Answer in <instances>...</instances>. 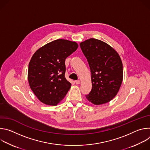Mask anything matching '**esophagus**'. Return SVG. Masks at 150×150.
<instances>
[{
    "instance_id": "34e87169",
    "label": "esophagus",
    "mask_w": 150,
    "mask_h": 150,
    "mask_svg": "<svg viewBox=\"0 0 150 150\" xmlns=\"http://www.w3.org/2000/svg\"><path fill=\"white\" fill-rule=\"evenodd\" d=\"M75 83H76V85L79 84V83H80V81H79V80H76V81H75Z\"/></svg>"
}]
</instances>
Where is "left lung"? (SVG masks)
Returning <instances> with one entry per match:
<instances>
[{
    "instance_id": "8db88e82",
    "label": "left lung",
    "mask_w": 150,
    "mask_h": 150,
    "mask_svg": "<svg viewBox=\"0 0 150 150\" xmlns=\"http://www.w3.org/2000/svg\"><path fill=\"white\" fill-rule=\"evenodd\" d=\"M91 73L92 89L87 100L95 105L107 103L117 94L123 80V65L117 52L105 42L90 38L80 43Z\"/></svg>"
}]
</instances>
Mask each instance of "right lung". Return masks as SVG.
I'll use <instances>...</instances> for the list:
<instances>
[{
  "label": "right lung",
  "instance_id": "right-lung-1",
  "mask_svg": "<svg viewBox=\"0 0 150 150\" xmlns=\"http://www.w3.org/2000/svg\"><path fill=\"white\" fill-rule=\"evenodd\" d=\"M75 41L57 39L38 49L29 63L28 79L31 90L38 100L56 105L71 87L65 76V59L76 50Z\"/></svg>",
  "mask_w": 150,
  "mask_h": 150
}]
</instances>
